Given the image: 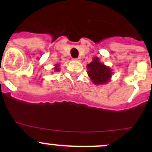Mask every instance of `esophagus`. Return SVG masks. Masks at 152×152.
Returning a JSON list of instances; mask_svg holds the SVG:
<instances>
[{"instance_id": "1", "label": "esophagus", "mask_w": 152, "mask_h": 152, "mask_svg": "<svg viewBox=\"0 0 152 152\" xmlns=\"http://www.w3.org/2000/svg\"><path fill=\"white\" fill-rule=\"evenodd\" d=\"M75 61H80V58H75Z\"/></svg>"}]
</instances>
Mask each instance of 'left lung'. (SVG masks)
I'll return each mask as SVG.
<instances>
[{"instance_id": "1", "label": "left lung", "mask_w": 152, "mask_h": 152, "mask_svg": "<svg viewBox=\"0 0 152 152\" xmlns=\"http://www.w3.org/2000/svg\"><path fill=\"white\" fill-rule=\"evenodd\" d=\"M87 69L91 81L96 85L107 84L112 77V69L100 62L98 57H94L90 64H87Z\"/></svg>"}]
</instances>
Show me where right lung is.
I'll return each instance as SVG.
<instances>
[{
  "label": "right lung",
  "mask_w": 152,
  "mask_h": 152,
  "mask_svg": "<svg viewBox=\"0 0 152 152\" xmlns=\"http://www.w3.org/2000/svg\"><path fill=\"white\" fill-rule=\"evenodd\" d=\"M60 64H55V67H54V72H59L60 71Z\"/></svg>",
  "instance_id": "obj_1"
}]
</instances>
